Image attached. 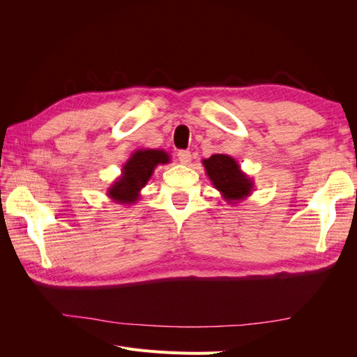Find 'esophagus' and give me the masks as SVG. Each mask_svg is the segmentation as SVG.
I'll return each instance as SVG.
<instances>
[{"label": "esophagus", "mask_w": 357, "mask_h": 357, "mask_svg": "<svg viewBox=\"0 0 357 357\" xmlns=\"http://www.w3.org/2000/svg\"><path fill=\"white\" fill-rule=\"evenodd\" d=\"M177 156H178V160L181 162L183 165H188V164H190L192 155H190V152H188V150H180Z\"/></svg>", "instance_id": "34e87169"}]
</instances>
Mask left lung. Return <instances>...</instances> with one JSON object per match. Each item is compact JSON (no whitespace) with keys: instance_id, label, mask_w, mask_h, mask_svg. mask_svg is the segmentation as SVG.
I'll return each instance as SVG.
<instances>
[{"instance_id":"left-lung-1","label":"left lung","mask_w":357,"mask_h":357,"mask_svg":"<svg viewBox=\"0 0 357 357\" xmlns=\"http://www.w3.org/2000/svg\"><path fill=\"white\" fill-rule=\"evenodd\" d=\"M202 165L213 186L228 204L235 205L252 195L255 183L232 156L213 155L208 159H202Z\"/></svg>"}]
</instances>
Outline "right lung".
Here are the masks:
<instances>
[{"instance_id": "1", "label": "right lung", "mask_w": 357, "mask_h": 357, "mask_svg": "<svg viewBox=\"0 0 357 357\" xmlns=\"http://www.w3.org/2000/svg\"><path fill=\"white\" fill-rule=\"evenodd\" d=\"M169 155L160 149H138L129 156L119 176L107 190V197L113 202L132 205L142 195V189L147 185L158 165L169 164Z\"/></svg>"}]
</instances>
